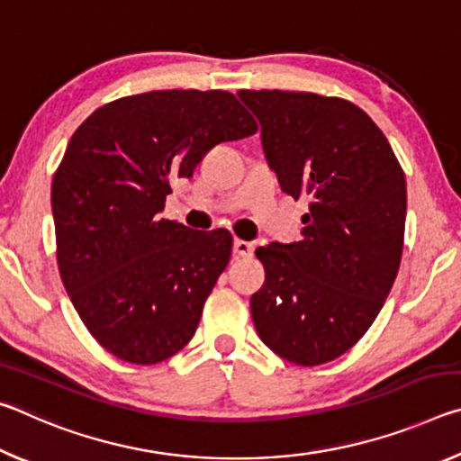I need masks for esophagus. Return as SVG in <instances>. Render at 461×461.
I'll use <instances>...</instances> for the list:
<instances>
[{"mask_svg":"<svg viewBox=\"0 0 461 461\" xmlns=\"http://www.w3.org/2000/svg\"><path fill=\"white\" fill-rule=\"evenodd\" d=\"M233 256H236V258H252L254 244L246 240H236L233 241Z\"/></svg>","mask_w":461,"mask_h":461,"instance_id":"obj_1","label":"esophagus"}]
</instances>
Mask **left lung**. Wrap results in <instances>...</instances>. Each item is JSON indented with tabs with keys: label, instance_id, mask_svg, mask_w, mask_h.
I'll return each mask as SVG.
<instances>
[{
	"label": "left lung",
	"instance_id": "left-lung-1",
	"mask_svg": "<svg viewBox=\"0 0 461 461\" xmlns=\"http://www.w3.org/2000/svg\"><path fill=\"white\" fill-rule=\"evenodd\" d=\"M238 97L260 120L283 191L311 197L301 241L256 249L267 280L249 301L254 327L286 362L327 364L362 339L399 272L402 167L352 101L278 89H241Z\"/></svg>",
	"mask_w": 461,
	"mask_h": 461
}]
</instances>
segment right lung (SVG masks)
I'll return each mask as SVG.
<instances>
[{
  "mask_svg": "<svg viewBox=\"0 0 461 461\" xmlns=\"http://www.w3.org/2000/svg\"><path fill=\"white\" fill-rule=\"evenodd\" d=\"M256 130L230 91L170 89L109 101L68 140L52 178L59 272L109 354L152 366L191 341L233 238L158 213L173 178L191 176L213 146Z\"/></svg>",
  "mask_w": 461,
  "mask_h": 461,
  "instance_id": "right-lung-1",
  "label": "right lung"
}]
</instances>
